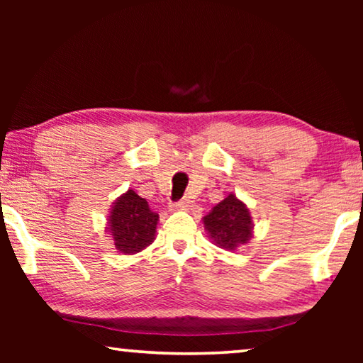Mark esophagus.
<instances>
[{
    "instance_id": "1",
    "label": "esophagus",
    "mask_w": 363,
    "mask_h": 363,
    "mask_svg": "<svg viewBox=\"0 0 363 363\" xmlns=\"http://www.w3.org/2000/svg\"><path fill=\"white\" fill-rule=\"evenodd\" d=\"M190 206H192V201H190L189 199H181L179 201L171 203V208H173V210H189Z\"/></svg>"
}]
</instances>
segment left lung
<instances>
[{
    "instance_id": "left-lung-1",
    "label": "left lung",
    "mask_w": 363,
    "mask_h": 363,
    "mask_svg": "<svg viewBox=\"0 0 363 363\" xmlns=\"http://www.w3.org/2000/svg\"><path fill=\"white\" fill-rule=\"evenodd\" d=\"M205 229L219 248L235 250L251 237V216L247 208L235 195H229L213 208V211L203 218Z\"/></svg>"
}]
</instances>
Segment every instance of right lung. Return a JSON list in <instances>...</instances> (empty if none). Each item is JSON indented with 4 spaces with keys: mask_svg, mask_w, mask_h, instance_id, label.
Listing matches in <instances>:
<instances>
[{
    "mask_svg": "<svg viewBox=\"0 0 363 363\" xmlns=\"http://www.w3.org/2000/svg\"><path fill=\"white\" fill-rule=\"evenodd\" d=\"M158 214L150 210L145 199L134 192L120 196L113 205L108 219V232L112 233L115 247L125 255H134L153 240Z\"/></svg>",
    "mask_w": 363,
    "mask_h": 363,
    "instance_id": "add662e5",
    "label": "right lung"
}]
</instances>
